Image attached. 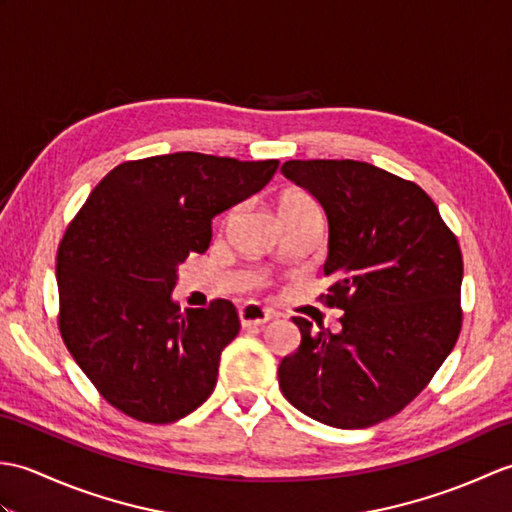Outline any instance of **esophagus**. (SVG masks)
Returning a JSON list of instances; mask_svg holds the SVG:
<instances>
[{
	"mask_svg": "<svg viewBox=\"0 0 512 512\" xmlns=\"http://www.w3.org/2000/svg\"><path fill=\"white\" fill-rule=\"evenodd\" d=\"M273 319V312L259 306V303H246V306L239 308V321H242L244 328H253V325H264Z\"/></svg>",
	"mask_w": 512,
	"mask_h": 512,
	"instance_id": "1",
	"label": "esophagus"
}]
</instances>
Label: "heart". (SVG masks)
I'll list each match as a JSON object with an SVG mask.
<instances>
[{
  "mask_svg": "<svg viewBox=\"0 0 512 512\" xmlns=\"http://www.w3.org/2000/svg\"><path fill=\"white\" fill-rule=\"evenodd\" d=\"M312 215H319L317 204H314V200L308 193H303L299 189L286 191L277 202V217L281 224L303 220V217H312Z\"/></svg>",
  "mask_w": 512,
  "mask_h": 512,
  "instance_id": "heart-1",
  "label": "heart"
}]
</instances>
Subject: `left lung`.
<instances>
[{"label": "left lung", "mask_w": 512, "mask_h": 512, "mask_svg": "<svg viewBox=\"0 0 512 512\" xmlns=\"http://www.w3.org/2000/svg\"><path fill=\"white\" fill-rule=\"evenodd\" d=\"M281 173L321 204L341 330L295 317L301 343L279 363L292 407L336 429L396 416L458 341L462 253L418 184L358 160H288Z\"/></svg>", "instance_id": "left-lung-1"}]
</instances>
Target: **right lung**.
Returning <instances> with one entry per match:
<instances>
[{"instance_id":"add662e5","label":"right lung","mask_w":512,"mask_h":512,"mask_svg":"<svg viewBox=\"0 0 512 512\" xmlns=\"http://www.w3.org/2000/svg\"><path fill=\"white\" fill-rule=\"evenodd\" d=\"M277 167L178 151L123 162L96 184L59 244V328L110 405L167 424L213 394L239 317L226 299L182 312L178 268L209 248L213 217L262 191Z\"/></svg>"}]
</instances>
